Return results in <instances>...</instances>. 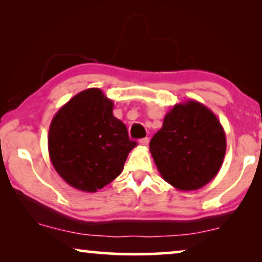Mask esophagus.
Listing matches in <instances>:
<instances>
[{"mask_svg": "<svg viewBox=\"0 0 262 262\" xmlns=\"http://www.w3.org/2000/svg\"><path fill=\"white\" fill-rule=\"evenodd\" d=\"M139 144H141L142 146H146L149 144V138H143L139 141Z\"/></svg>", "mask_w": 262, "mask_h": 262, "instance_id": "esophagus-1", "label": "esophagus"}]
</instances>
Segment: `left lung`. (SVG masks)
<instances>
[{"label": "left lung", "mask_w": 262, "mask_h": 262, "mask_svg": "<svg viewBox=\"0 0 262 262\" xmlns=\"http://www.w3.org/2000/svg\"><path fill=\"white\" fill-rule=\"evenodd\" d=\"M149 148L164 181L179 191H195L220 171L227 138L212 111L187 100L171 107Z\"/></svg>", "instance_id": "left-lung-1"}]
</instances>
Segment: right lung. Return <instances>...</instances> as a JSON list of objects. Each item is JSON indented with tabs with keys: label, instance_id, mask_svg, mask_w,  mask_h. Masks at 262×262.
<instances>
[{
	"label": "right lung",
	"instance_id": "right-lung-1",
	"mask_svg": "<svg viewBox=\"0 0 262 262\" xmlns=\"http://www.w3.org/2000/svg\"><path fill=\"white\" fill-rule=\"evenodd\" d=\"M113 101L99 88L71 98L55 114L48 136L49 156L71 187L96 192L123 171L130 141L123 121L113 116Z\"/></svg>",
	"mask_w": 262,
	"mask_h": 262
}]
</instances>
